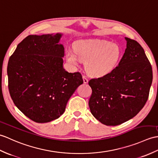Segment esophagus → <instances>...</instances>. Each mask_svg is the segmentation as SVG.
Here are the masks:
<instances>
[{"label": "esophagus", "instance_id": "obj_1", "mask_svg": "<svg viewBox=\"0 0 158 158\" xmlns=\"http://www.w3.org/2000/svg\"><path fill=\"white\" fill-rule=\"evenodd\" d=\"M82 78H83V82H84V83H85V84H87V83H88L89 80H88V79H87V78H86V77H85V76H82Z\"/></svg>", "mask_w": 158, "mask_h": 158}]
</instances>
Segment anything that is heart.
Instances as JSON below:
<instances>
[{
  "mask_svg": "<svg viewBox=\"0 0 158 158\" xmlns=\"http://www.w3.org/2000/svg\"><path fill=\"white\" fill-rule=\"evenodd\" d=\"M122 55L120 47L110 41L82 40L75 44L74 51L66 52V59L73 65L85 61V69L89 75L102 77L116 68Z\"/></svg>",
  "mask_w": 158,
  "mask_h": 158,
  "instance_id": "1",
  "label": "heart"
}]
</instances>
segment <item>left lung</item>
Returning <instances> with one entry per match:
<instances>
[{"label": "left lung", "instance_id": "obj_1", "mask_svg": "<svg viewBox=\"0 0 158 158\" xmlns=\"http://www.w3.org/2000/svg\"><path fill=\"white\" fill-rule=\"evenodd\" d=\"M127 48L113 71L89 82L92 89L89 106L101 123L117 126L134 118L148 101L152 68L143 47L125 38Z\"/></svg>", "mask_w": 158, "mask_h": 158}]
</instances>
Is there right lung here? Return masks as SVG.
Listing matches in <instances>:
<instances>
[{
    "instance_id": "1",
    "label": "right lung",
    "mask_w": 158,
    "mask_h": 158,
    "mask_svg": "<svg viewBox=\"0 0 158 158\" xmlns=\"http://www.w3.org/2000/svg\"><path fill=\"white\" fill-rule=\"evenodd\" d=\"M63 34L30 35L8 62L9 90L15 106L30 120L49 122L64 113L68 100L83 83L79 72L63 66Z\"/></svg>"
}]
</instances>
